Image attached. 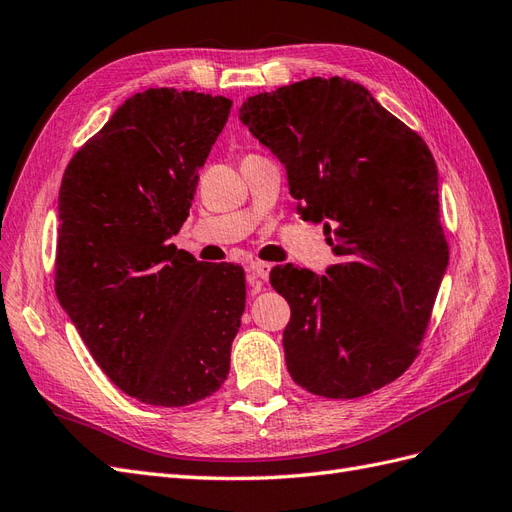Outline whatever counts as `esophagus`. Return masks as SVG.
<instances>
[{"label":"esophagus","mask_w":512,"mask_h":512,"mask_svg":"<svg viewBox=\"0 0 512 512\" xmlns=\"http://www.w3.org/2000/svg\"><path fill=\"white\" fill-rule=\"evenodd\" d=\"M269 271H271L269 262H260V260L252 262V265L247 267V280H250L252 292H258L262 288V282H267Z\"/></svg>","instance_id":"obj_1"}]
</instances>
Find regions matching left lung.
<instances>
[{"mask_svg": "<svg viewBox=\"0 0 512 512\" xmlns=\"http://www.w3.org/2000/svg\"><path fill=\"white\" fill-rule=\"evenodd\" d=\"M239 119L286 166L303 220L324 224L337 256L327 275L271 271L290 305L292 380L331 399L382 389L416 359L448 265L436 160L363 85L339 76L247 98Z\"/></svg>", "mask_w": 512, "mask_h": 512, "instance_id": "obj_1", "label": "left lung"}]
</instances>
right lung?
<instances>
[{
	"label": "right lung",
	"mask_w": 512,
	"mask_h": 512,
	"mask_svg": "<svg viewBox=\"0 0 512 512\" xmlns=\"http://www.w3.org/2000/svg\"><path fill=\"white\" fill-rule=\"evenodd\" d=\"M230 106L168 87L134 94L61 179L57 299L104 374L149 406H190L230 369L245 273L168 243Z\"/></svg>",
	"instance_id": "add662e5"
}]
</instances>
